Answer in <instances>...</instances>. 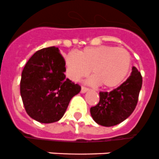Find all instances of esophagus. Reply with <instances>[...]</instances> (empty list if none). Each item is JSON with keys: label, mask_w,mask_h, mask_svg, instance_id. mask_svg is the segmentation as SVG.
<instances>
[{"label": "esophagus", "mask_w": 159, "mask_h": 159, "mask_svg": "<svg viewBox=\"0 0 159 159\" xmlns=\"http://www.w3.org/2000/svg\"><path fill=\"white\" fill-rule=\"evenodd\" d=\"M88 91H89V89H87V88H85V87L81 88V91H80L81 93H84L88 92Z\"/></svg>", "instance_id": "esophagus-1"}]
</instances>
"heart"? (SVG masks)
Instances as JSON below:
<instances>
[{"label":"heart","mask_w":159,"mask_h":159,"mask_svg":"<svg viewBox=\"0 0 159 159\" xmlns=\"http://www.w3.org/2000/svg\"><path fill=\"white\" fill-rule=\"evenodd\" d=\"M68 79L79 82L92 72L89 83L112 89L122 83L131 66V56L124 48L110 46L88 47L80 52L68 53L64 60Z\"/></svg>","instance_id":"obj_1"}]
</instances>
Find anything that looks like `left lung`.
Wrapping results in <instances>:
<instances>
[{
  "label": "left lung",
  "mask_w": 159,
  "mask_h": 159,
  "mask_svg": "<svg viewBox=\"0 0 159 159\" xmlns=\"http://www.w3.org/2000/svg\"><path fill=\"white\" fill-rule=\"evenodd\" d=\"M142 87V76L132 67L129 78L111 92H100L99 102L90 108L95 122L102 126H113L127 119L137 105Z\"/></svg>",
  "instance_id": "left-lung-1"
}]
</instances>
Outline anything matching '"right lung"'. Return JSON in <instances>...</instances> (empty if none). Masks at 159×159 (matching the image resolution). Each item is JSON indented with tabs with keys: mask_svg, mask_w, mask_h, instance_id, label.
I'll return each instance as SVG.
<instances>
[{
	"mask_svg": "<svg viewBox=\"0 0 159 159\" xmlns=\"http://www.w3.org/2000/svg\"><path fill=\"white\" fill-rule=\"evenodd\" d=\"M80 86L65 75L64 58L56 47L38 51L28 61L20 80V95L28 115L41 123L61 119Z\"/></svg>",
	"mask_w": 159,
	"mask_h": 159,
	"instance_id": "right-lung-1",
	"label": "right lung"
}]
</instances>
